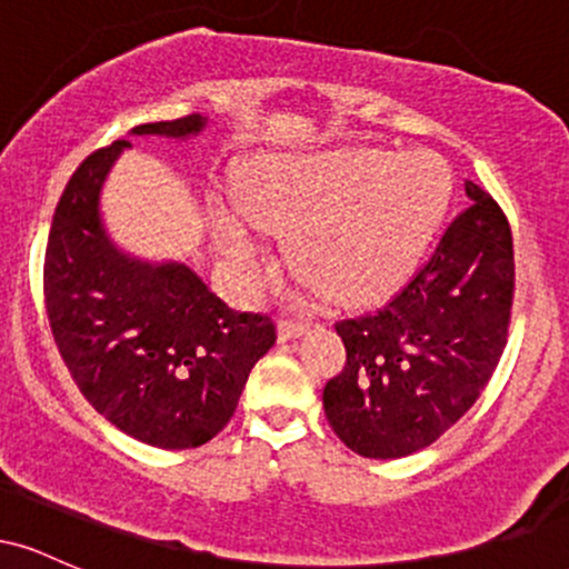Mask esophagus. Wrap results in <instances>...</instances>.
Listing matches in <instances>:
<instances>
[{"instance_id":"esophagus-1","label":"esophagus","mask_w":569,"mask_h":569,"mask_svg":"<svg viewBox=\"0 0 569 569\" xmlns=\"http://www.w3.org/2000/svg\"><path fill=\"white\" fill-rule=\"evenodd\" d=\"M307 329H310V323L302 321V318H289V316H283V318H280V321H278V339H280V342H289V339L302 337Z\"/></svg>"}]
</instances>
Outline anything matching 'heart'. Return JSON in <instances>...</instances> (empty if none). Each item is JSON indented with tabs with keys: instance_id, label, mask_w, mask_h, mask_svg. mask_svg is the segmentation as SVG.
I'll list each match as a JSON object with an SVG mask.
<instances>
[{
	"instance_id": "heart-1",
	"label": "heart",
	"mask_w": 569,
	"mask_h": 569,
	"mask_svg": "<svg viewBox=\"0 0 569 569\" xmlns=\"http://www.w3.org/2000/svg\"><path fill=\"white\" fill-rule=\"evenodd\" d=\"M452 179L430 152L342 149L264 160L243 189L246 217L289 232L299 278L335 302L358 305L396 291L411 276L447 213ZM238 262L253 253L238 221L219 230Z\"/></svg>"
}]
</instances>
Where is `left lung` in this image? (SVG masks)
<instances>
[{
	"mask_svg": "<svg viewBox=\"0 0 569 569\" xmlns=\"http://www.w3.org/2000/svg\"><path fill=\"white\" fill-rule=\"evenodd\" d=\"M473 202L380 310L337 321L345 367L323 388L326 420L352 452L393 460L430 447L498 369L513 310V238L473 181Z\"/></svg>",
	"mask_w": 569,
	"mask_h": 569,
	"instance_id": "1",
	"label": "left lung"
}]
</instances>
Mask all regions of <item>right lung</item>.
Wrapping results in <instances>:
<instances>
[{
  "instance_id": "right-lung-1",
  "label": "right lung",
  "mask_w": 569,
  "mask_h": 569,
  "mask_svg": "<svg viewBox=\"0 0 569 569\" xmlns=\"http://www.w3.org/2000/svg\"><path fill=\"white\" fill-rule=\"evenodd\" d=\"M206 117L136 126V136L198 133ZM130 143L96 149L71 173L44 248V307L80 393L149 447L192 449L230 422L253 363L276 345L267 312H238L184 264L120 253L98 217V189Z\"/></svg>"
}]
</instances>
